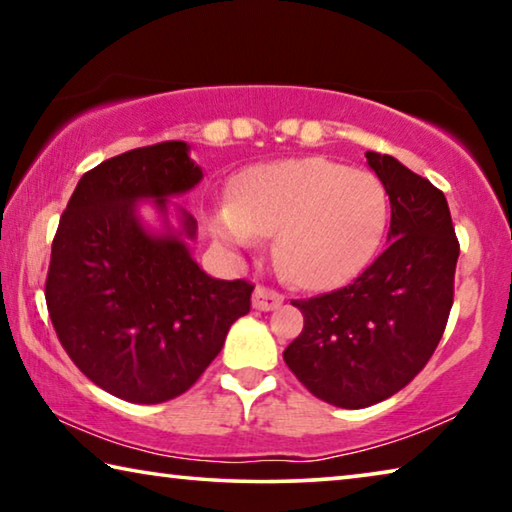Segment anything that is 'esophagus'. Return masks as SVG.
I'll return each mask as SVG.
<instances>
[{
    "label": "esophagus",
    "instance_id": "34e87169",
    "mask_svg": "<svg viewBox=\"0 0 512 512\" xmlns=\"http://www.w3.org/2000/svg\"><path fill=\"white\" fill-rule=\"evenodd\" d=\"M282 300H284V296H282L280 291L266 287V284H259V287L255 289L253 305H255V309H259V311H271V309L280 307Z\"/></svg>",
    "mask_w": 512,
    "mask_h": 512
}]
</instances>
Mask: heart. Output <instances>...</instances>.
<instances>
[{"label":"heart","mask_w":512,"mask_h":512,"mask_svg":"<svg viewBox=\"0 0 512 512\" xmlns=\"http://www.w3.org/2000/svg\"><path fill=\"white\" fill-rule=\"evenodd\" d=\"M388 223V192L370 171L325 158L262 164L241 173L235 201L214 214L216 235L250 246L277 235V262L305 287H332L375 255Z\"/></svg>","instance_id":"b5f03b06"}]
</instances>
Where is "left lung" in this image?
Listing matches in <instances>:
<instances>
[{"mask_svg": "<svg viewBox=\"0 0 512 512\" xmlns=\"http://www.w3.org/2000/svg\"><path fill=\"white\" fill-rule=\"evenodd\" d=\"M391 201L384 253L348 284L291 300L305 327L284 361L311 395L363 409L402 391L436 352L461 253L445 194L393 155L366 153Z\"/></svg>", "mask_w": 512, "mask_h": 512, "instance_id": "left-lung-1", "label": "left lung"}]
</instances>
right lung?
Masks as SVG:
<instances>
[{
  "instance_id": "add662e5",
  "label": "right lung",
  "mask_w": 512,
  "mask_h": 512,
  "mask_svg": "<svg viewBox=\"0 0 512 512\" xmlns=\"http://www.w3.org/2000/svg\"><path fill=\"white\" fill-rule=\"evenodd\" d=\"M185 142L121 153L83 173L51 244L45 300L69 359L103 391L160 404L189 391L250 311L248 280H214L178 237H151L135 201L203 178ZM187 237L196 221L185 214Z\"/></svg>"
}]
</instances>
